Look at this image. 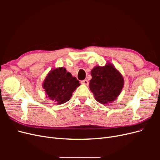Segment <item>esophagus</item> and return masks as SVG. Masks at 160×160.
Here are the masks:
<instances>
[{
	"mask_svg": "<svg viewBox=\"0 0 160 160\" xmlns=\"http://www.w3.org/2000/svg\"><path fill=\"white\" fill-rule=\"evenodd\" d=\"M81 84H83V85H89V81L87 80V79L81 81Z\"/></svg>",
	"mask_w": 160,
	"mask_h": 160,
	"instance_id": "1",
	"label": "esophagus"
}]
</instances>
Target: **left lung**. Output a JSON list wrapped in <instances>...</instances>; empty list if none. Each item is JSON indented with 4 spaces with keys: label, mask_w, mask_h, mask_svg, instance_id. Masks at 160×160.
<instances>
[{
    "label": "left lung",
    "mask_w": 160,
    "mask_h": 160,
    "mask_svg": "<svg viewBox=\"0 0 160 160\" xmlns=\"http://www.w3.org/2000/svg\"><path fill=\"white\" fill-rule=\"evenodd\" d=\"M89 89L95 99L103 105H109L118 99L124 85L121 72L110 62L105 66H95L91 70Z\"/></svg>",
    "instance_id": "1"
}]
</instances>
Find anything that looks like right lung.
I'll use <instances>...</instances> for the list:
<instances>
[{"label":"right lung","mask_w":160,"mask_h":160,"mask_svg":"<svg viewBox=\"0 0 160 160\" xmlns=\"http://www.w3.org/2000/svg\"><path fill=\"white\" fill-rule=\"evenodd\" d=\"M79 85V81L64 67L52 69L42 83L47 98L55 101L58 105L70 100L72 93Z\"/></svg>","instance_id":"right-lung-1"}]
</instances>
